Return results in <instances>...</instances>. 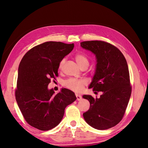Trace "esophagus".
<instances>
[{
  "mask_svg": "<svg viewBox=\"0 0 148 148\" xmlns=\"http://www.w3.org/2000/svg\"><path fill=\"white\" fill-rule=\"evenodd\" d=\"M76 97H77V101H80V100H82V96L78 95V94H76Z\"/></svg>",
  "mask_w": 148,
  "mask_h": 148,
  "instance_id": "obj_1",
  "label": "esophagus"
}]
</instances>
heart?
<instances>
[{
	"label": "heart",
	"mask_w": 148,
	"mask_h": 148,
	"mask_svg": "<svg viewBox=\"0 0 148 148\" xmlns=\"http://www.w3.org/2000/svg\"><path fill=\"white\" fill-rule=\"evenodd\" d=\"M75 60L77 61L78 64L80 66V67L84 65H89V60L88 57L85 56L83 53H78L75 55ZM65 62V59H62L60 62L59 65V68L61 69L62 66H63ZM84 82L83 80H79L77 79H69L65 82L64 84L65 86L71 90L76 92H79L81 91L83 89L84 86Z\"/></svg>",
	"instance_id": "obj_1"
}]
</instances>
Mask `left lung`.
I'll return each mask as SVG.
<instances>
[{"mask_svg": "<svg viewBox=\"0 0 148 148\" xmlns=\"http://www.w3.org/2000/svg\"><path fill=\"white\" fill-rule=\"evenodd\" d=\"M80 46L95 55V72L89 89L101 91L99 98L83 95L90 103L84 119L97 130H107L122 119L131 96L128 67L123 53L112 44L101 41H84Z\"/></svg>", "mask_w": 148, "mask_h": 148, "instance_id": "left-lung-1", "label": "left lung"}]
</instances>
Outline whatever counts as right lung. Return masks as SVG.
<instances>
[{"instance_id":"1","label":"right lung","mask_w":148,"mask_h":148,"mask_svg":"<svg viewBox=\"0 0 148 148\" xmlns=\"http://www.w3.org/2000/svg\"><path fill=\"white\" fill-rule=\"evenodd\" d=\"M73 47V43L46 42L30 49L21 59L15 98L31 126L42 131L56 127L63 118L66 107L77 99L70 89L62 88L55 94L53 89H48L51 79L58 76L60 62Z\"/></svg>"}]
</instances>
